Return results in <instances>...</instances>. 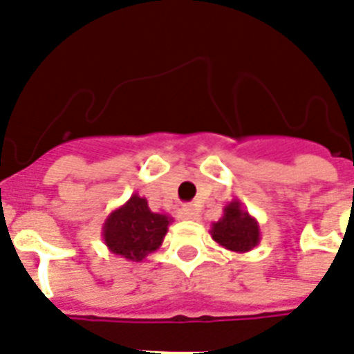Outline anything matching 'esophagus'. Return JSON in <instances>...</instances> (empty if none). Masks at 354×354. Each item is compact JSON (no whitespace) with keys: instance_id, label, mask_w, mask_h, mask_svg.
I'll return each instance as SVG.
<instances>
[{"instance_id":"34e87169","label":"esophagus","mask_w":354,"mask_h":354,"mask_svg":"<svg viewBox=\"0 0 354 354\" xmlns=\"http://www.w3.org/2000/svg\"><path fill=\"white\" fill-rule=\"evenodd\" d=\"M182 215L189 218V221H194V218H198V209L193 204H187L182 207Z\"/></svg>"}]
</instances>
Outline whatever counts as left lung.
I'll return each mask as SVG.
<instances>
[{"label":"left lung","mask_w":354,"mask_h":354,"mask_svg":"<svg viewBox=\"0 0 354 354\" xmlns=\"http://www.w3.org/2000/svg\"><path fill=\"white\" fill-rule=\"evenodd\" d=\"M211 235L221 246L232 252H248L259 242V226L239 202L226 205L224 216L213 224Z\"/></svg>","instance_id":"1"}]
</instances>
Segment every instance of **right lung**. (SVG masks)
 <instances>
[{"instance_id": "add662e5", "label": "right lung", "mask_w": 354, "mask_h": 354, "mask_svg": "<svg viewBox=\"0 0 354 354\" xmlns=\"http://www.w3.org/2000/svg\"><path fill=\"white\" fill-rule=\"evenodd\" d=\"M169 221V216L152 213L147 200L133 194L127 204L108 216L104 241L113 253L141 261L147 253L158 250L167 233Z\"/></svg>"}]
</instances>
